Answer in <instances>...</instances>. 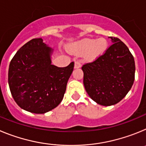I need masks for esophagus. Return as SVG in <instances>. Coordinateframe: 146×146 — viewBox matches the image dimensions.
Here are the masks:
<instances>
[{
    "label": "esophagus",
    "instance_id": "1",
    "mask_svg": "<svg viewBox=\"0 0 146 146\" xmlns=\"http://www.w3.org/2000/svg\"><path fill=\"white\" fill-rule=\"evenodd\" d=\"M81 67V64L80 63V61H76L74 63V69H79Z\"/></svg>",
    "mask_w": 146,
    "mask_h": 146
}]
</instances>
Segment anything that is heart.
Returning a JSON list of instances; mask_svg holds the SVG:
<instances>
[{
  "mask_svg": "<svg viewBox=\"0 0 146 146\" xmlns=\"http://www.w3.org/2000/svg\"><path fill=\"white\" fill-rule=\"evenodd\" d=\"M108 47L106 39L103 38H83L69 47V51L76 54L85 53L84 57L87 60H94L104 53Z\"/></svg>",
  "mask_w": 146,
  "mask_h": 146,
  "instance_id": "heart-1",
  "label": "heart"
}]
</instances>
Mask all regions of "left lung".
<instances>
[{"label": "left lung", "mask_w": 146, "mask_h": 146, "mask_svg": "<svg viewBox=\"0 0 146 146\" xmlns=\"http://www.w3.org/2000/svg\"><path fill=\"white\" fill-rule=\"evenodd\" d=\"M109 38L113 44L105 53L82 67L86 92L94 102L103 106L119 102L128 94L135 80L133 55L119 38Z\"/></svg>", "instance_id": "left-lung-1"}]
</instances>
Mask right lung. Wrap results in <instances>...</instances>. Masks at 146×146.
<instances>
[{
  "instance_id": "1",
  "label": "right lung",
  "mask_w": 146,
  "mask_h": 146,
  "mask_svg": "<svg viewBox=\"0 0 146 146\" xmlns=\"http://www.w3.org/2000/svg\"><path fill=\"white\" fill-rule=\"evenodd\" d=\"M53 49L42 38H33L18 50L9 68L8 82L15 102L30 113L43 114L61 102L74 62L52 64Z\"/></svg>"
}]
</instances>
